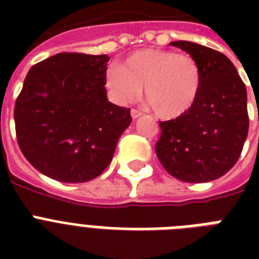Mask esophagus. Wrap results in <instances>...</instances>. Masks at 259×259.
I'll return each mask as SVG.
<instances>
[{"label":"esophagus","instance_id":"1","mask_svg":"<svg viewBox=\"0 0 259 259\" xmlns=\"http://www.w3.org/2000/svg\"><path fill=\"white\" fill-rule=\"evenodd\" d=\"M130 114H132V118H133V119H137V118H140L142 115L141 111H140V110H136V109L132 110V111H130Z\"/></svg>","mask_w":259,"mask_h":259}]
</instances>
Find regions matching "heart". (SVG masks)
Segmentation results:
<instances>
[{
	"instance_id": "1",
	"label": "heart",
	"mask_w": 259,
	"mask_h": 259,
	"mask_svg": "<svg viewBox=\"0 0 259 259\" xmlns=\"http://www.w3.org/2000/svg\"><path fill=\"white\" fill-rule=\"evenodd\" d=\"M106 86L118 103L134 101L141 94L162 119L185 114L196 102L201 86L196 60L170 50L145 48L126 58L123 66L106 71Z\"/></svg>"
}]
</instances>
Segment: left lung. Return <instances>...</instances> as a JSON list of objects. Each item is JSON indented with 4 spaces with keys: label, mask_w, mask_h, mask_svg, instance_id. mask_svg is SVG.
I'll use <instances>...</instances> for the list:
<instances>
[{
    "label": "left lung",
    "mask_w": 259,
    "mask_h": 259,
    "mask_svg": "<svg viewBox=\"0 0 259 259\" xmlns=\"http://www.w3.org/2000/svg\"><path fill=\"white\" fill-rule=\"evenodd\" d=\"M200 68L195 105L180 117L160 122L156 153L173 177L207 183L229 172L241 156L249 132L245 83L227 56L191 41H172Z\"/></svg>",
    "instance_id": "1"
}]
</instances>
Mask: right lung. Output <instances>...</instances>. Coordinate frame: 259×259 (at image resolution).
I'll list each match as a JSON object with an SVG mask.
<instances>
[{"mask_svg":"<svg viewBox=\"0 0 259 259\" xmlns=\"http://www.w3.org/2000/svg\"><path fill=\"white\" fill-rule=\"evenodd\" d=\"M107 55L58 54L29 70L14 106L22 154L62 183L98 177L132 123L130 109L107 101Z\"/></svg>","mask_w":259,"mask_h":259,"instance_id":"1","label":"right lung"}]
</instances>
